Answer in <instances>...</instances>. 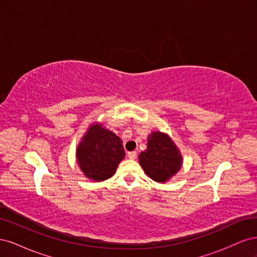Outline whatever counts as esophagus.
Returning <instances> with one entry per match:
<instances>
[{"instance_id": "1", "label": "esophagus", "mask_w": 257, "mask_h": 257, "mask_svg": "<svg viewBox=\"0 0 257 257\" xmlns=\"http://www.w3.org/2000/svg\"><path fill=\"white\" fill-rule=\"evenodd\" d=\"M127 157H128L130 160H135L136 157H137V153H136V151L128 152V153H127Z\"/></svg>"}]
</instances>
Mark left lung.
Masks as SVG:
<instances>
[{
    "label": "left lung",
    "mask_w": 257,
    "mask_h": 257,
    "mask_svg": "<svg viewBox=\"0 0 257 257\" xmlns=\"http://www.w3.org/2000/svg\"><path fill=\"white\" fill-rule=\"evenodd\" d=\"M139 164L153 181L165 183L182 167L180 150L170 136L154 131L147 139V149L138 155Z\"/></svg>",
    "instance_id": "1"
}]
</instances>
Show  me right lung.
I'll list each match as a JSON object with an SVG mask.
<instances>
[{
	"label": "right lung",
	"instance_id": "obj_1",
	"mask_svg": "<svg viewBox=\"0 0 257 257\" xmlns=\"http://www.w3.org/2000/svg\"><path fill=\"white\" fill-rule=\"evenodd\" d=\"M124 158L125 151L121 138L98 122L88 127L76 149L80 170L85 178L95 182L112 177Z\"/></svg>",
	"mask_w": 257,
	"mask_h": 257
}]
</instances>
